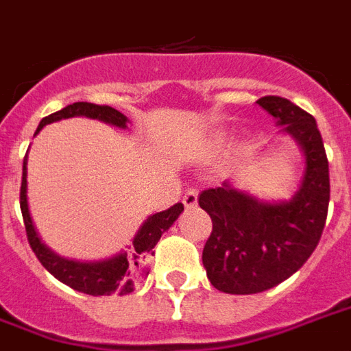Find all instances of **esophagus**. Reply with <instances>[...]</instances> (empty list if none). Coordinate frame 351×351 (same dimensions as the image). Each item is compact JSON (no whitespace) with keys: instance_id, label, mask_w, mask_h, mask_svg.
<instances>
[{"instance_id":"34e87169","label":"esophagus","mask_w":351,"mask_h":351,"mask_svg":"<svg viewBox=\"0 0 351 351\" xmlns=\"http://www.w3.org/2000/svg\"><path fill=\"white\" fill-rule=\"evenodd\" d=\"M183 205L186 206V208H194L195 205H197V190H189V192H184L183 195Z\"/></svg>"}]
</instances>
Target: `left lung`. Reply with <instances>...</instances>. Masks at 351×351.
Returning a JSON list of instances; mask_svg holds the SVG:
<instances>
[{
  "label": "left lung",
  "mask_w": 351,
  "mask_h": 351,
  "mask_svg": "<svg viewBox=\"0 0 351 351\" xmlns=\"http://www.w3.org/2000/svg\"><path fill=\"white\" fill-rule=\"evenodd\" d=\"M256 102L282 126L280 133L297 143L304 172L289 199H260L227 181L199 194V206L213 218L203 265L210 284L230 295L267 291L297 273L319 243L330 203L328 157L317 121L282 97Z\"/></svg>",
  "instance_id": "left-lung-1"
}]
</instances>
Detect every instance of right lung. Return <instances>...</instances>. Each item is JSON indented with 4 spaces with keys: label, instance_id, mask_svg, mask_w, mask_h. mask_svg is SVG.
<instances>
[{
    "label": "right lung",
    "instance_id": "obj_1",
    "mask_svg": "<svg viewBox=\"0 0 351 351\" xmlns=\"http://www.w3.org/2000/svg\"><path fill=\"white\" fill-rule=\"evenodd\" d=\"M71 117H88V119H97L100 122L111 124V126L128 128V117L122 115L121 111L110 106L91 104V102H75V104L65 106L64 110L56 111L53 115L45 117L40 122L36 133H40L43 126L51 122L62 121V119H71ZM20 206L23 223H25L27 240L31 243V249L34 251L36 258L40 260L43 267L53 274L54 278L64 282L65 286L73 287L86 295L93 297H102V295H128L137 286V282L148 276V262L154 254V247L161 240L165 230H168L173 225V221L183 213V203L170 206L168 210L152 214L143 221L132 240V245L128 251H121L119 254L106 260H97V262H80L73 258H64L51 251L42 238L38 236L36 227L32 223L31 213H29V201H27V156L23 159V178H21L20 190Z\"/></svg>",
    "mask_w": 351,
    "mask_h": 351
}]
</instances>
